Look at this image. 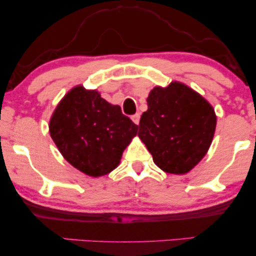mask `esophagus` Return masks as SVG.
<instances>
[{
    "label": "esophagus",
    "instance_id": "34e87169",
    "mask_svg": "<svg viewBox=\"0 0 256 256\" xmlns=\"http://www.w3.org/2000/svg\"><path fill=\"white\" fill-rule=\"evenodd\" d=\"M140 118H141V115H140L138 113H136V114H134L132 116V122H134L135 124H140Z\"/></svg>",
    "mask_w": 256,
    "mask_h": 256
}]
</instances>
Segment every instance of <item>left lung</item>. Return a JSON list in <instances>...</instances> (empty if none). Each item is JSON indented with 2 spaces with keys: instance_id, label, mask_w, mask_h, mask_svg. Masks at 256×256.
Listing matches in <instances>:
<instances>
[{
  "instance_id": "left-lung-1",
  "label": "left lung",
  "mask_w": 256,
  "mask_h": 256,
  "mask_svg": "<svg viewBox=\"0 0 256 256\" xmlns=\"http://www.w3.org/2000/svg\"><path fill=\"white\" fill-rule=\"evenodd\" d=\"M148 110L140 120L138 136L157 166L186 174L211 146L216 118L211 104L190 87L171 82L150 92Z\"/></svg>"
}]
</instances>
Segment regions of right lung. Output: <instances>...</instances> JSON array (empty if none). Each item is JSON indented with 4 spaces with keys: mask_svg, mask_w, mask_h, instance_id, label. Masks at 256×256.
Wrapping results in <instances>:
<instances>
[{
    "mask_svg": "<svg viewBox=\"0 0 256 256\" xmlns=\"http://www.w3.org/2000/svg\"><path fill=\"white\" fill-rule=\"evenodd\" d=\"M50 135L70 164L92 177L120 163L138 126L96 90L78 86L66 94L50 120Z\"/></svg>",
    "mask_w": 256,
    "mask_h": 256,
    "instance_id": "add662e5",
    "label": "right lung"
}]
</instances>
